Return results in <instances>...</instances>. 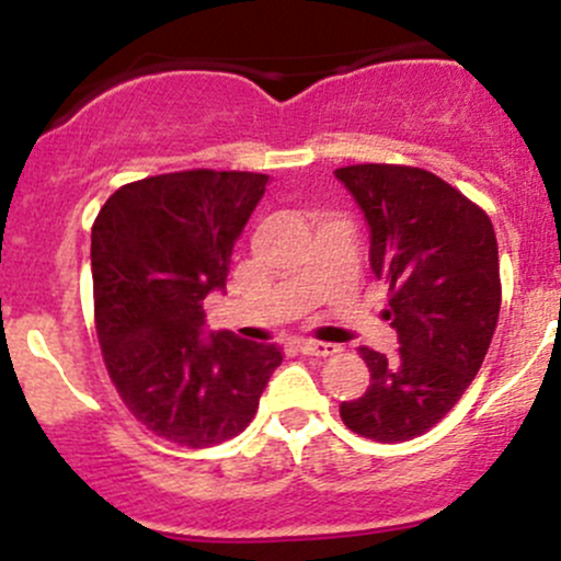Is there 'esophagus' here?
<instances>
[{
	"instance_id": "34e87169",
	"label": "esophagus",
	"mask_w": 561,
	"mask_h": 561,
	"mask_svg": "<svg viewBox=\"0 0 561 561\" xmlns=\"http://www.w3.org/2000/svg\"><path fill=\"white\" fill-rule=\"evenodd\" d=\"M298 350L304 355H312V358H328V355L336 353V344H325V342H312V339H304L298 342Z\"/></svg>"
}]
</instances>
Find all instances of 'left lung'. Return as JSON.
<instances>
[{
  "instance_id": "1",
  "label": "left lung",
  "mask_w": 561,
  "mask_h": 561,
  "mask_svg": "<svg viewBox=\"0 0 561 561\" xmlns=\"http://www.w3.org/2000/svg\"><path fill=\"white\" fill-rule=\"evenodd\" d=\"M371 230V271L388 285L396 355L360 347L369 388L342 401L350 432L407 443L437 426L472 386L500 317V252L489 214L412 165L339 168Z\"/></svg>"
}]
</instances>
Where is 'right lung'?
I'll return each mask as SVG.
<instances>
[{
  "mask_svg": "<svg viewBox=\"0 0 561 561\" xmlns=\"http://www.w3.org/2000/svg\"><path fill=\"white\" fill-rule=\"evenodd\" d=\"M265 181L208 168L149 175L118 186L92 225L105 369L135 421L173 445L211 448L244 432L282 364L276 344L203 336V298L225 290Z\"/></svg>",
  "mask_w": 561,
  "mask_h": 561,
  "instance_id": "right-lung-1",
  "label": "right lung"
}]
</instances>
